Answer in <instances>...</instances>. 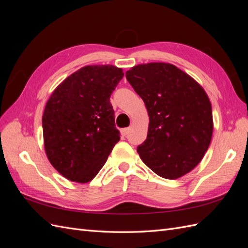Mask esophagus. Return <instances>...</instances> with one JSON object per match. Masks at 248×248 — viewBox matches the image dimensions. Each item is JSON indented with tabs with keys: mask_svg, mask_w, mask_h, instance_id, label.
I'll list each match as a JSON object with an SVG mask.
<instances>
[{
	"mask_svg": "<svg viewBox=\"0 0 248 248\" xmlns=\"http://www.w3.org/2000/svg\"><path fill=\"white\" fill-rule=\"evenodd\" d=\"M128 133H129V128H123V129L121 130V134H122L123 137H126Z\"/></svg>",
	"mask_w": 248,
	"mask_h": 248,
	"instance_id": "esophagus-1",
	"label": "esophagus"
}]
</instances>
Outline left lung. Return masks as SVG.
I'll return each mask as SVG.
<instances>
[{"label": "left lung", "mask_w": 248, "mask_h": 248, "mask_svg": "<svg viewBox=\"0 0 248 248\" xmlns=\"http://www.w3.org/2000/svg\"><path fill=\"white\" fill-rule=\"evenodd\" d=\"M126 78L144 100L149 115L140 159L158 176L174 180L196 168L213 132L212 107L202 87L169 63L132 67Z\"/></svg>", "instance_id": "1"}]
</instances>
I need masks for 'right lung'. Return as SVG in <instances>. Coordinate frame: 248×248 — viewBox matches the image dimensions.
<instances>
[{"mask_svg": "<svg viewBox=\"0 0 248 248\" xmlns=\"http://www.w3.org/2000/svg\"><path fill=\"white\" fill-rule=\"evenodd\" d=\"M123 77V70L112 65L85 66L47 100L42 117L46 153L70 181H91L120 140L109 98Z\"/></svg>", "mask_w": 248, "mask_h": 248, "instance_id": "add662e5", "label": "right lung"}]
</instances>
